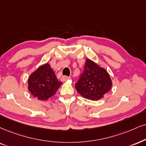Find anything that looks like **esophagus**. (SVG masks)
<instances>
[{"label": "esophagus", "instance_id": "1", "mask_svg": "<svg viewBox=\"0 0 146 146\" xmlns=\"http://www.w3.org/2000/svg\"><path fill=\"white\" fill-rule=\"evenodd\" d=\"M70 78V77L66 76H62V78H61V80H62V81L64 82V81H66V80H69Z\"/></svg>", "mask_w": 146, "mask_h": 146}]
</instances>
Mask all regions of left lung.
<instances>
[{"label": "left lung", "instance_id": "1", "mask_svg": "<svg viewBox=\"0 0 146 146\" xmlns=\"http://www.w3.org/2000/svg\"><path fill=\"white\" fill-rule=\"evenodd\" d=\"M111 86L108 72L90 59H86L83 72L75 84L77 92L84 98L96 101L103 98Z\"/></svg>", "mask_w": 146, "mask_h": 146}]
</instances>
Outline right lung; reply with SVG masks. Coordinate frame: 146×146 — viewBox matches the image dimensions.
<instances>
[{
    "mask_svg": "<svg viewBox=\"0 0 146 146\" xmlns=\"http://www.w3.org/2000/svg\"><path fill=\"white\" fill-rule=\"evenodd\" d=\"M62 84L57 80L48 63L40 66L33 72L28 80V89L35 98L45 101L53 97Z\"/></svg>",
    "mask_w": 146,
    "mask_h": 146,
    "instance_id": "1",
    "label": "right lung"
}]
</instances>
